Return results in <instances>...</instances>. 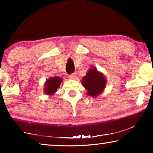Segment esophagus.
I'll list each match as a JSON object with an SVG mask.
<instances>
[{
	"mask_svg": "<svg viewBox=\"0 0 153 153\" xmlns=\"http://www.w3.org/2000/svg\"><path fill=\"white\" fill-rule=\"evenodd\" d=\"M76 77H77V75H76V74H75V73L72 74L71 75H70V76H69V78H70V79H76Z\"/></svg>",
	"mask_w": 153,
	"mask_h": 153,
	"instance_id": "esophagus-1",
	"label": "esophagus"
}]
</instances>
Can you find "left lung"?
<instances>
[{"instance_id":"8db88e82","label":"left lung","mask_w":153,"mask_h":153,"mask_svg":"<svg viewBox=\"0 0 153 153\" xmlns=\"http://www.w3.org/2000/svg\"><path fill=\"white\" fill-rule=\"evenodd\" d=\"M82 84L87 90L86 94L95 98L103 92L107 80L101 72L97 71L95 67H92L82 78Z\"/></svg>"}]
</instances>
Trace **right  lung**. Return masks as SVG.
<instances>
[{"instance_id": "right-lung-1", "label": "right lung", "mask_w": 153, "mask_h": 153, "mask_svg": "<svg viewBox=\"0 0 153 153\" xmlns=\"http://www.w3.org/2000/svg\"><path fill=\"white\" fill-rule=\"evenodd\" d=\"M62 83V79L59 77H53L46 79L45 84L44 91L47 95H53L60 86Z\"/></svg>"}]
</instances>
